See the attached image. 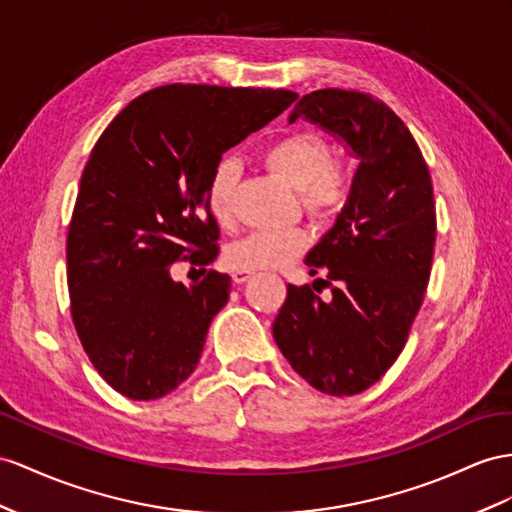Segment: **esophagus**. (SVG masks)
<instances>
[{
  "label": "esophagus",
  "mask_w": 512,
  "mask_h": 512,
  "mask_svg": "<svg viewBox=\"0 0 512 512\" xmlns=\"http://www.w3.org/2000/svg\"><path fill=\"white\" fill-rule=\"evenodd\" d=\"M253 274H255V272H248V270H235V272L231 274V279H233V283L242 285V283H246V281H251V279H253Z\"/></svg>",
  "instance_id": "34e87169"
}]
</instances>
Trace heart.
Returning a JSON list of instances; mask_svg holds the SVG:
<instances>
[{
	"label": "heart",
	"mask_w": 512,
	"mask_h": 512,
	"mask_svg": "<svg viewBox=\"0 0 512 512\" xmlns=\"http://www.w3.org/2000/svg\"><path fill=\"white\" fill-rule=\"evenodd\" d=\"M270 173L300 190V199L311 216L333 218L348 199V173L331 164V149L320 134L296 131L274 140L261 153ZM240 179V164L222 160L207 181V207L220 225L233 220V192ZM311 244L300 227L285 231H255L227 246L225 259L233 270H279L303 255Z\"/></svg>",
	"instance_id": "heart-1"
}]
</instances>
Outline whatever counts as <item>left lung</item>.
<instances>
[{"label":"left lung","instance_id":"left-lung-1","mask_svg":"<svg viewBox=\"0 0 512 512\" xmlns=\"http://www.w3.org/2000/svg\"><path fill=\"white\" fill-rule=\"evenodd\" d=\"M296 119L344 142L359 166L335 225L305 257L333 298L287 285L272 335L311 387L355 396L398 359L422 307L437 235L432 181L411 131L370 95L313 90Z\"/></svg>","mask_w":512,"mask_h":512}]
</instances>
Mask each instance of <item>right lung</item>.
<instances>
[{
  "label": "right lung",
  "instance_id": "obj_1",
  "mask_svg": "<svg viewBox=\"0 0 512 512\" xmlns=\"http://www.w3.org/2000/svg\"><path fill=\"white\" fill-rule=\"evenodd\" d=\"M292 90L170 84L136 97L97 140L67 240L75 331L90 363L131 400H157L201 359L231 279L175 281V261L207 266L218 225L207 181L222 153L296 101Z\"/></svg>",
  "mask_w": 512,
  "mask_h": 512
}]
</instances>
